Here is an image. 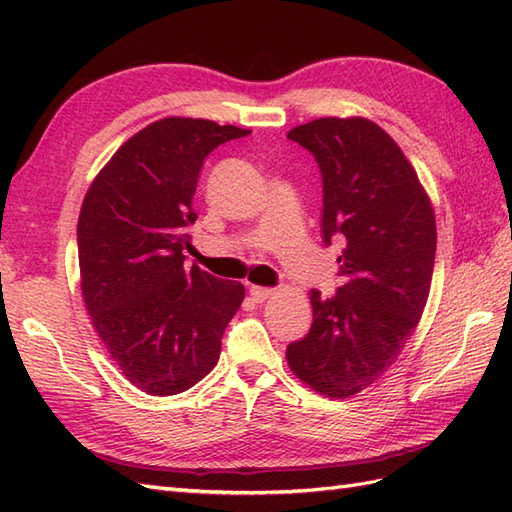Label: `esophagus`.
<instances>
[{"instance_id": "1", "label": "esophagus", "mask_w": 512, "mask_h": 512, "mask_svg": "<svg viewBox=\"0 0 512 512\" xmlns=\"http://www.w3.org/2000/svg\"><path fill=\"white\" fill-rule=\"evenodd\" d=\"M275 295V288H266V286H250V297H253L257 303H264Z\"/></svg>"}]
</instances>
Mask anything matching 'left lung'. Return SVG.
I'll use <instances>...</instances> for the list:
<instances>
[{"label": "left lung", "instance_id": "left-lung-1", "mask_svg": "<svg viewBox=\"0 0 512 512\" xmlns=\"http://www.w3.org/2000/svg\"><path fill=\"white\" fill-rule=\"evenodd\" d=\"M319 165L321 239L343 246L332 297L312 290V325L288 345L292 372L347 398L383 376L422 317L436 217L400 147L365 118H317L288 132Z\"/></svg>", "mask_w": 512, "mask_h": 512}]
</instances>
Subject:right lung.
<instances>
[{"label":"right lung","mask_w":512,"mask_h":512,"mask_svg":"<svg viewBox=\"0 0 512 512\" xmlns=\"http://www.w3.org/2000/svg\"><path fill=\"white\" fill-rule=\"evenodd\" d=\"M250 132L162 118L116 151L85 193L76 244L96 332L129 383L151 396L187 391L215 367L244 286L184 266L206 156Z\"/></svg>","instance_id":"add662e5"}]
</instances>
